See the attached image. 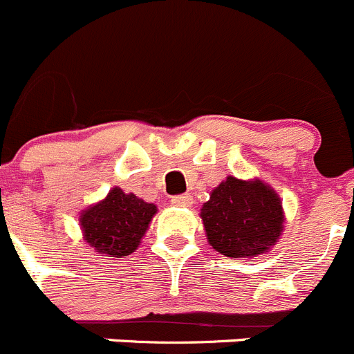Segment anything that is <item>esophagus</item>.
Masks as SVG:
<instances>
[{
	"label": "esophagus",
	"mask_w": 354,
	"mask_h": 354,
	"mask_svg": "<svg viewBox=\"0 0 354 354\" xmlns=\"http://www.w3.org/2000/svg\"><path fill=\"white\" fill-rule=\"evenodd\" d=\"M172 205L174 206H182V208H189V206L192 205V196L191 194L174 196V198H172Z\"/></svg>",
	"instance_id": "obj_1"
}]
</instances>
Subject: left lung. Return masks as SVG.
Listing matches in <instances>:
<instances>
[{"label":"left lung","instance_id":"8db88e82","mask_svg":"<svg viewBox=\"0 0 354 354\" xmlns=\"http://www.w3.org/2000/svg\"><path fill=\"white\" fill-rule=\"evenodd\" d=\"M199 216L209 246L229 258L267 254L286 222L279 194L258 177H227L209 192Z\"/></svg>","mask_w":354,"mask_h":354}]
</instances>
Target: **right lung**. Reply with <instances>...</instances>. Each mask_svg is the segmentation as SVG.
<instances>
[{"instance_id":"obj_1","label":"right lung","mask_w":354,"mask_h":354,"mask_svg":"<svg viewBox=\"0 0 354 354\" xmlns=\"http://www.w3.org/2000/svg\"><path fill=\"white\" fill-rule=\"evenodd\" d=\"M156 212L155 203L115 185L101 201L79 213V225L84 241L96 253L122 258L138 250Z\"/></svg>"}]
</instances>
